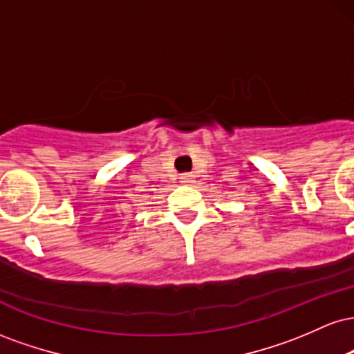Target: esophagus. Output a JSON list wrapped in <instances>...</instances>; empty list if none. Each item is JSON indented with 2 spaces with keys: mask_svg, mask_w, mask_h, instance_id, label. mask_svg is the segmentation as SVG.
<instances>
[{
  "mask_svg": "<svg viewBox=\"0 0 354 354\" xmlns=\"http://www.w3.org/2000/svg\"><path fill=\"white\" fill-rule=\"evenodd\" d=\"M180 181L183 183V185H193L194 176H193V174H189V173H185V174H181V176H180Z\"/></svg>",
  "mask_w": 354,
  "mask_h": 354,
  "instance_id": "obj_1",
  "label": "esophagus"
}]
</instances>
